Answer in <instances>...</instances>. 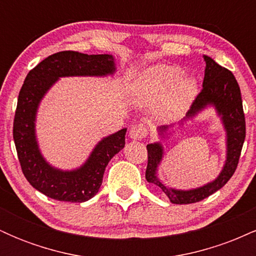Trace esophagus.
Returning <instances> with one entry per match:
<instances>
[{"mask_svg": "<svg viewBox=\"0 0 256 256\" xmlns=\"http://www.w3.org/2000/svg\"><path fill=\"white\" fill-rule=\"evenodd\" d=\"M148 134V128L144 124H136L131 128L130 137L134 140H143Z\"/></svg>", "mask_w": 256, "mask_h": 256, "instance_id": "obj_1", "label": "esophagus"}]
</instances>
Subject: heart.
I'll return each mask as SVG.
<instances>
[{
  "instance_id": "heart-1",
  "label": "heart",
  "mask_w": 256,
  "mask_h": 256,
  "mask_svg": "<svg viewBox=\"0 0 256 256\" xmlns=\"http://www.w3.org/2000/svg\"><path fill=\"white\" fill-rule=\"evenodd\" d=\"M182 74L179 67L171 64L150 67L138 78L136 91L140 98L149 101L164 93L160 100L161 110L167 116H178L189 107L198 90L195 79Z\"/></svg>"
}]
</instances>
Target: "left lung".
<instances>
[{"label":"left lung","mask_w":256,"mask_h":256,"mask_svg":"<svg viewBox=\"0 0 256 256\" xmlns=\"http://www.w3.org/2000/svg\"><path fill=\"white\" fill-rule=\"evenodd\" d=\"M204 61L206 68L202 89L194 100L186 116L188 118L194 116L200 110H204L207 104H213L222 116V122L228 132V158H226L224 168L216 180L198 189L183 192V190L170 189L156 177V167L162 158L161 144L154 143V144L146 146L148 165L146 170V179L149 183L160 188L172 204H195L222 189L236 171L243 143H244L246 118L240 85L232 72L220 66L213 58L204 55ZM166 126H164V128H160V130L166 131Z\"/></svg>","instance_id":"obj_1"}]
</instances>
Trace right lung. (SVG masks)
I'll list each match as a JSON object with an SVG mask.
<instances>
[{"mask_svg":"<svg viewBox=\"0 0 256 256\" xmlns=\"http://www.w3.org/2000/svg\"><path fill=\"white\" fill-rule=\"evenodd\" d=\"M114 71L112 55L64 50L49 55L26 76L18 98L13 138L25 178L48 198L66 202H85L94 198L101 186L108 162L124 148L126 128L104 138L80 168L64 172L49 166L38 150L34 136L38 104L60 77L106 76Z\"/></svg>","mask_w":256,"mask_h":256,"instance_id":"right-lung-1","label":"right lung"}]
</instances>
